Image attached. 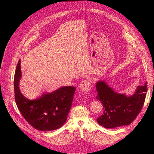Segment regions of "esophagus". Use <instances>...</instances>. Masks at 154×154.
<instances>
[{
    "mask_svg": "<svg viewBox=\"0 0 154 154\" xmlns=\"http://www.w3.org/2000/svg\"><path fill=\"white\" fill-rule=\"evenodd\" d=\"M80 89L85 93L89 92L91 89V85L89 80H83L80 84Z\"/></svg>",
    "mask_w": 154,
    "mask_h": 154,
    "instance_id": "obj_1",
    "label": "esophagus"
}]
</instances>
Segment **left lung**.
<instances>
[{"instance_id":"left-lung-1","label":"left lung","mask_w":154,"mask_h":154,"mask_svg":"<svg viewBox=\"0 0 154 154\" xmlns=\"http://www.w3.org/2000/svg\"><path fill=\"white\" fill-rule=\"evenodd\" d=\"M96 86L98 93L96 99L102 102L103 107V114L97 122L106 128L132 122L141 110L147 90L146 82L143 86H138L134 94L130 96L115 92L105 81L97 82Z\"/></svg>"}]
</instances>
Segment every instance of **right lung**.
<instances>
[{
  "instance_id": "obj_1",
  "label": "right lung",
  "mask_w": 154,
  "mask_h": 154,
  "mask_svg": "<svg viewBox=\"0 0 154 154\" xmlns=\"http://www.w3.org/2000/svg\"><path fill=\"white\" fill-rule=\"evenodd\" d=\"M21 77L19 60L14 78V96L17 108L24 119L39 130L50 131L61 127L66 121L75 88L62 86L52 93H44L39 97L29 100L20 91Z\"/></svg>"
}]
</instances>
